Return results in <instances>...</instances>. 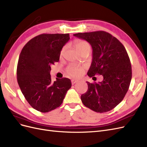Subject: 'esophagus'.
Masks as SVG:
<instances>
[{"mask_svg": "<svg viewBox=\"0 0 147 147\" xmlns=\"http://www.w3.org/2000/svg\"><path fill=\"white\" fill-rule=\"evenodd\" d=\"M77 82H78V80L72 79V80H71V83H72V84H74L75 83H77Z\"/></svg>", "mask_w": 147, "mask_h": 147, "instance_id": "1", "label": "esophagus"}]
</instances>
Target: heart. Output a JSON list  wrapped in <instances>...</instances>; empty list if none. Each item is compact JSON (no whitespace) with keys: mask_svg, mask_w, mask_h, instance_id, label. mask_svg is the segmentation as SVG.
I'll use <instances>...</instances> for the list:
<instances>
[{"mask_svg":"<svg viewBox=\"0 0 147 147\" xmlns=\"http://www.w3.org/2000/svg\"><path fill=\"white\" fill-rule=\"evenodd\" d=\"M74 47L80 54L84 52H88L90 53L91 51V46L88 42L82 40H77L74 42ZM65 51V48H63L61 51V55H63ZM84 71V67L76 65H70L66 69V72L69 76L74 78H78L80 77L83 74Z\"/></svg>","mask_w":147,"mask_h":147,"instance_id":"b5f03b06","label":"heart"}]
</instances>
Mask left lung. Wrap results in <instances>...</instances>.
Returning a JSON list of instances; mask_svg holds the SVG:
<instances>
[{"instance_id": "8db88e82", "label": "left lung", "mask_w": 147, "mask_h": 147, "mask_svg": "<svg viewBox=\"0 0 147 147\" xmlns=\"http://www.w3.org/2000/svg\"><path fill=\"white\" fill-rule=\"evenodd\" d=\"M74 36L86 40L92 48V60L88 75H102L98 83L87 82L88 89L81 96L83 104L98 113L112 110L121 102L129 90L132 67L125 48L118 40L105 31L78 33Z\"/></svg>"}]
</instances>
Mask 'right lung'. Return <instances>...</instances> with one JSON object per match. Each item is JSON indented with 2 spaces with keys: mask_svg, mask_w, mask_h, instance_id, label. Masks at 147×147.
<instances>
[{
  "mask_svg": "<svg viewBox=\"0 0 147 147\" xmlns=\"http://www.w3.org/2000/svg\"><path fill=\"white\" fill-rule=\"evenodd\" d=\"M69 34H43L34 37L23 48L17 65V81L25 99L42 113L62 104L72 83L67 78L52 82L51 65L59 61L62 48Z\"/></svg>",
  "mask_w": 147,
  "mask_h": 147,
  "instance_id": "obj_1",
  "label": "right lung"
}]
</instances>
